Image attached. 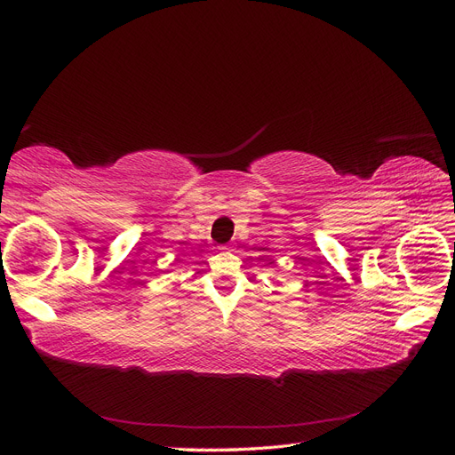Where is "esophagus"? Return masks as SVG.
I'll use <instances>...</instances> for the list:
<instances>
[{
  "label": "esophagus",
  "instance_id": "esophagus-1",
  "mask_svg": "<svg viewBox=\"0 0 455 455\" xmlns=\"http://www.w3.org/2000/svg\"><path fill=\"white\" fill-rule=\"evenodd\" d=\"M220 249H222V251H229L231 246H228V244H222V246H220Z\"/></svg>",
  "mask_w": 455,
  "mask_h": 455
}]
</instances>
